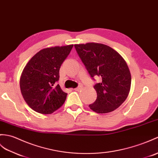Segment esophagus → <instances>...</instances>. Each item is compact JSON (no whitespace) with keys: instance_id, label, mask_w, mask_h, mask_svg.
Instances as JSON below:
<instances>
[{"instance_id":"obj_1","label":"esophagus","mask_w":158,"mask_h":158,"mask_svg":"<svg viewBox=\"0 0 158 158\" xmlns=\"http://www.w3.org/2000/svg\"><path fill=\"white\" fill-rule=\"evenodd\" d=\"M83 89V86L82 85H79V87H77V88H75V89H74L75 91H80L81 90Z\"/></svg>"}]
</instances>
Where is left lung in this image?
<instances>
[{
    "mask_svg": "<svg viewBox=\"0 0 158 158\" xmlns=\"http://www.w3.org/2000/svg\"><path fill=\"white\" fill-rule=\"evenodd\" d=\"M75 48L91 77L102 79L95 84L97 99L89 105L99 114L110 112L125 101L129 94L131 75L126 61L116 50L99 43L75 44Z\"/></svg>",
    "mask_w": 158,
    "mask_h": 158,
    "instance_id": "obj_1",
    "label": "left lung"
}]
</instances>
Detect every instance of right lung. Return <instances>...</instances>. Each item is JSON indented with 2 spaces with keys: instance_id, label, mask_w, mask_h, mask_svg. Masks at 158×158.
Segmentation results:
<instances>
[{
  "instance_id": "add662e5",
  "label": "right lung",
  "mask_w": 158,
  "mask_h": 158,
  "mask_svg": "<svg viewBox=\"0 0 158 158\" xmlns=\"http://www.w3.org/2000/svg\"><path fill=\"white\" fill-rule=\"evenodd\" d=\"M73 45L42 49L25 66L20 78V89L24 100L34 111L52 114L64 103L67 94L57 84L62 62Z\"/></svg>"
}]
</instances>
